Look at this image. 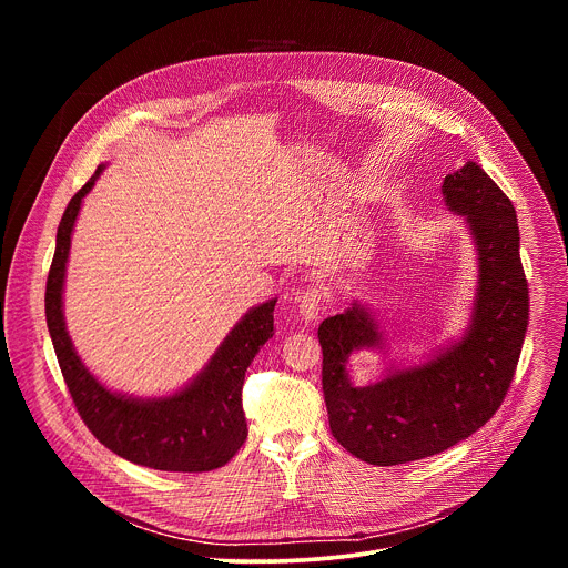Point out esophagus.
<instances>
[{
	"instance_id": "34e87169",
	"label": "esophagus",
	"mask_w": 568,
	"mask_h": 568,
	"mask_svg": "<svg viewBox=\"0 0 568 568\" xmlns=\"http://www.w3.org/2000/svg\"><path fill=\"white\" fill-rule=\"evenodd\" d=\"M326 301H328L326 290H323L321 285H307L298 294V310L307 321H312V318H318V314L323 312V303Z\"/></svg>"
}]
</instances>
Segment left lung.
<instances>
[{
	"label": "left lung",
	"mask_w": 568,
	"mask_h": 568,
	"mask_svg": "<svg viewBox=\"0 0 568 568\" xmlns=\"http://www.w3.org/2000/svg\"><path fill=\"white\" fill-rule=\"evenodd\" d=\"M443 193L463 213L478 245L474 326L436 359L397 371L373 386H353L346 359L379 339L359 307L318 326L321 384L331 432L371 465H399L445 452L488 423L513 384L528 328V281L519 256L517 213L474 161L447 175Z\"/></svg>",
	"instance_id": "obj_1"
}]
</instances>
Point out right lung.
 Wrapping results in <instances>:
<instances>
[{"mask_svg": "<svg viewBox=\"0 0 568 568\" xmlns=\"http://www.w3.org/2000/svg\"><path fill=\"white\" fill-rule=\"evenodd\" d=\"M101 171L71 197L62 213L44 294L49 335L75 412L97 440L136 465L161 471H209L222 467L247 440L242 384L261 346L274 337L276 298L242 318L206 371L173 397L141 402L110 393L73 353L62 321V283L71 229L80 202Z\"/></svg>", "mask_w": 568, "mask_h": 568, "instance_id": "right-lung-1", "label": "right lung"}]
</instances>
